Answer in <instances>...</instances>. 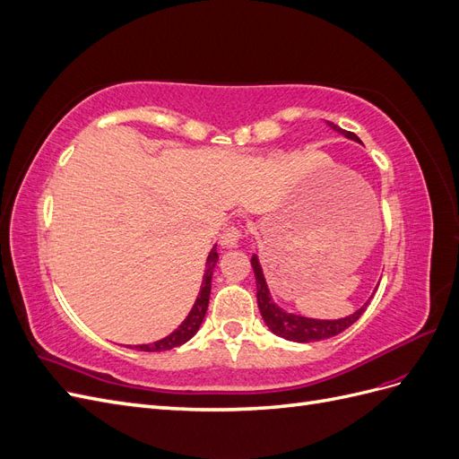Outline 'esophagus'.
Masks as SVG:
<instances>
[{
  "mask_svg": "<svg viewBox=\"0 0 459 459\" xmlns=\"http://www.w3.org/2000/svg\"><path fill=\"white\" fill-rule=\"evenodd\" d=\"M239 239H241L239 226H230V228L224 230V233H221L220 243L224 248H235L239 245Z\"/></svg>",
  "mask_w": 459,
  "mask_h": 459,
  "instance_id": "esophagus-1",
  "label": "esophagus"
}]
</instances>
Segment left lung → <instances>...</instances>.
<instances>
[{"label":"left lung","mask_w":459,"mask_h":459,"mask_svg":"<svg viewBox=\"0 0 459 459\" xmlns=\"http://www.w3.org/2000/svg\"><path fill=\"white\" fill-rule=\"evenodd\" d=\"M327 126L331 130L342 134L344 137H349V140H352V142L362 143L356 134L339 128L337 124L327 120ZM251 264H253L255 280H256V302H258V310L262 314L264 324L268 325V329L273 333V335L283 337L285 341L312 342V341H324V339L335 337L344 329H349L356 322V319L364 314L366 307L369 304V300H368L364 307L358 308L354 314L346 316V317H339V319H316V317L293 314V312L281 308L280 304H275V300L270 293V287L266 283V277H264L258 255H253Z\"/></svg>","instance_id":"1"}]
</instances>
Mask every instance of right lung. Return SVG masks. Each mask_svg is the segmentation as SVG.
<instances>
[{
	"label": "right lung",
	"instance_id": "right-lung-1",
	"mask_svg": "<svg viewBox=\"0 0 459 459\" xmlns=\"http://www.w3.org/2000/svg\"><path fill=\"white\" fill-rule=\"evenodd\" d=\"M218 262V253H216V245L211 248V253L206 256V270L203 275V283H201V290L195 299V304H193L189 314L186 316V319L182 324L178 325V329H174L170 335H166L160 341H155L151 344H128V349H135V351H143V352H162V351H170L176 349V346L187 342L195 333L199 331L206 308H208V299H211V287H212V273L216 268Z\"/></svg>",
	"mask_w": 459,
	"mask_h": 459
}]
</instances>
